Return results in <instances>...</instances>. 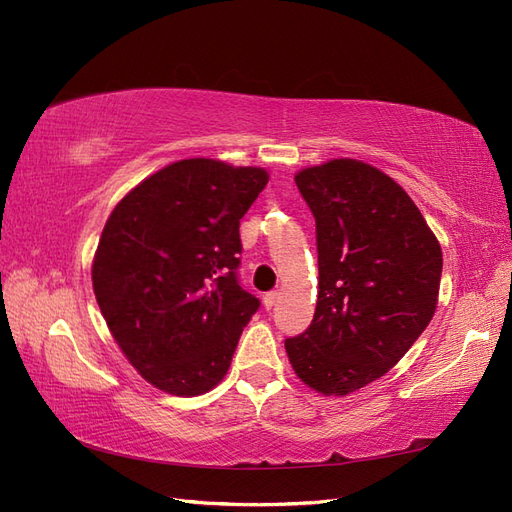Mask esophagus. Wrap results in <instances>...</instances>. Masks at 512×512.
<instances>
[{"label": "esophagus", "instance_id": "obj_1", "mask_svg": "<svg viewBox=\"0 0 512 512\" xmlns=\"http://www.w3.org/2000/svg\"><path fill=\"white\" fill-rule=\"evenodd\" d=\"M277 299H280V292H277V290L267 292L265 299H262V303H265V309H273L277 305Z\"/></svg>", "mask_w": 512, "mask_h": 512}]
</instances>
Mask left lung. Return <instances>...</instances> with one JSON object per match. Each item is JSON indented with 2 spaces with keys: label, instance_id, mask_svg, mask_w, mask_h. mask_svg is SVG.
<instances>
[{
  "label": "left lung",
  "instance_id": "obj_1",
  "mask_svg": "<svg viewBox=\"0 0 512 512\" xmlns=\"http://www.w3.org/2000/svg\"><path fill=\"white\" fill-rule=\"evenodd\" d=\"M294 183L316 218L318 301L286 352L309 389L344 397L382 378L427 329L442 250L406 190L376 166L329 160Z\"/></svg>",
  "mask_w": 512,
  "mask_h": 512
}]
</instances>
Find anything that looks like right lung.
Returning a JSON list of instances; mask_svg holds the SVG:
<instances>
[{
	"label": "right lung",
	"mask_w": 512,
	"mask_h": 512,
	"mask_svg": "<svg viewBox=\"0 0 512 512\" xmlns=\"http://www.w3.org/2000/svg\"><path fill=\"white\" fill-rule=\"evenodd\" d=\"M269 173L190 158L123 196L91 265L96 301L132 367L156 389L196 397L222 382L260 301L237 280L239 222Z\"/></svg>",
	"instance_id": "add662e5"
}]
</instances>
